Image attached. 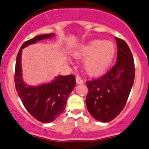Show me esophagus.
<instances>
[{
	"label": "esophagus",
	"mask_w": 149,
	"mask_h": 149,
	"mask_svg": "<svg viewBox=\"0 0 149 149\" xmlns=\"http://www.w3.org/2000/svg\"><path fill=\"white\" fill-rule=\"evenodd\" d=\"M76 83H77V84H83V80L80 77L77 76V77H76Z\"/></svg>",
	"instance_id": "esophagus-1"
}]
</instances>
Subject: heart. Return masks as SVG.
<instances>
[{
    "instance_id": "b5f03b06",
    "label": "heart",
    "mask_w": 149,
    "mask_h": 149,
    "mask_svg": "<svg viewBox=\"0 0 149 149\" xmlns=\"http://www.w3.org/2000/svg\"><path fill=\"white\" fill-rule=\"evenodd\" d=\"M116 54V46L110 41L96 39L79 47L74 57L86 58L84 68L89 75H99L108 68Z\"/></svg>"
}]
</instances>
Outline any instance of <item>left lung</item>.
I'll list each match as a JSON object with an SVG mask.
<instances>
[{
    "mask_svg": "<svg viewBox=\"0 0 149 149\" xmlns=\"http://www.w3.org/2000/svg\"><path fill=\"white\" fill-rule=\"evenodd\" d=\"M118 47L116 63L100 78L87 81L86 99L90 114L97 121L108 122L122 111L134 80L132 54L123 39L115 38Z\"/></svg>",
    "mask_w": 149,
    "mask_h": 149,
    "instance_id": "obj_1",
    "label": "left lung"
}]
</instances>
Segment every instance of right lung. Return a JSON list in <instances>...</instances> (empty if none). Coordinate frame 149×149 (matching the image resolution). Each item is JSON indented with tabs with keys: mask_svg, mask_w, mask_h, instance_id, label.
Masks as SVG:
<instances>
[{
	"mask_svg": "<svg viewBox=\"0 0 149 149\" xmlns=\"http://www.w3.org/2000/svg\"><path fill=\"white\" fill-rule=\"evenodd\" d=\"M54 36V33L39 35L26 41L18 52L15 65V83L19 97L28 113L42 123L54 121L63 113L69 95L75 86V77L72 74L59 75L51 83L37 86H27L22 78L21 54L25 47Z\"/></svg>",
	"mask_w": 149,
	"mask_h": 149,
	"instance_id": "right-lung-1",
	"label": "right lung"
}]
</instances>
